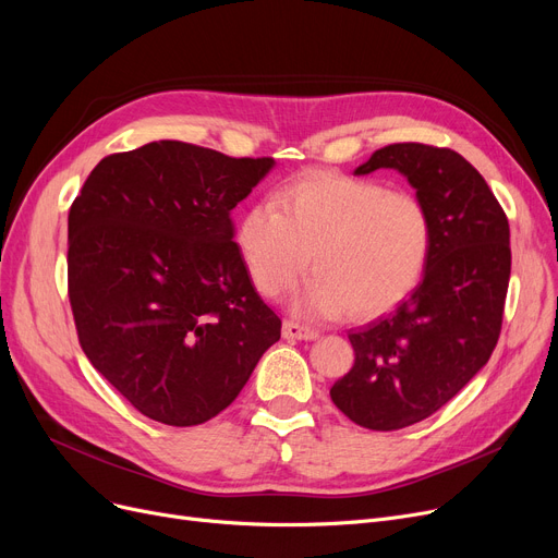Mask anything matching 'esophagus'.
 I'll return each instance as SVG.
<instances>
[{"mask_svg":"<svg viewBox=\"0 0 558 558\" xmlns=\"http://www.w3.org/2000/svg\"><path fill=\"white\" fill-rule=\"evenodd\" d=\"M282 337H284V339L310 341V339H316L318 332H316L314 328H307V326L296 324V320H284V324H282Z\"/></svg>","mask_w":558,"mask_h":558,"instance_id":"esophagus-1","label":"esophagus"}]
</instances>
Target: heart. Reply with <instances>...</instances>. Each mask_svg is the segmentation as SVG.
Listing matches in <instances>:
<instances>
[{
	"mask_svg": "<svg viewBox=\"0 0 558 558\" xmlns=\"http://www.w3.org/2000/svg\"><path fill=\"white\" fill-rule=\"evenodd\" d=\"M262 296H280L307 267L316 271L299 307L353 318L393 310L418 287L434 244L423 198L339 171H307L271 205H251L234 232Z\"/></svg>",
	"mask_w": 558,
	"mask_h": 558,
	"instance_id": "b5f03b06",
	"label": "heart"
}]
</instances>
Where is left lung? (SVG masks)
<instances>
[{"label": "left lung", "mask_w": 558, "mask_h": 558, "mask_svg": "<svg viewBox=\"0 0 558 558\" xmlns=\"http://www.w3.org/2000/svg\"><path fill=\"white\" fill-rule=\"evenodd\" d=\"M398 169L423 198L434 244L423 282L391 314L350 332L355 364L330 398L366 429H402L438 412L488 362L511 276L509 219L482 173L446 146L377 149L357 175Z\"/></svg>", "instance_id": "obj_1"}]
</instances>
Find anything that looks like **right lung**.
<instances>
[{
  "instance_id": "1",
  "label": "right lung",
  "mask_w": 558,
  "mask_h": 558,
  "mask_svg": "<svg viewBox=\"0 0 558 558\" xmlns=\"http://www.w3.org/2000/svg\"><path fill=\"white\" fill-rule=\"evenodd\" d=\"M271 167L274 158L160 140L106 156L72 203L68 294L78 343L151 421L215 418L280 339L230 217Z\"/></svg>"
}]
</instances>
